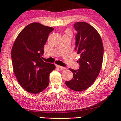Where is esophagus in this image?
<instances>
[{
  "label": "esophagus",
  "instance_id": "obj_1",
  "mask_svg": "<svg viewBox=\"0 0 121 121\" xmlns=\"http://www.w3.org/2000/svg\"><path fill=\"white\" fill-rule=\"evenodd\" d=\"M56 67H57V68L60 69H66L65 67H62V66H59V65H56Z\"/></svg>",
  "mask_w": 121,
  "mask_h": 121
}]
</instances>
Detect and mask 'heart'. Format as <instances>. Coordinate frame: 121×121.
Returning <instances> with one entry per match:
<instances>
[{
	"mask_svg": "<svg viewBox=\"0 0 121 121\" xmlns=\"http://www.w3.org/2000/svg\"><path fill=\"white\" fill-rule=\"evenodd\" d=\"M69 34H70V33H69Z\"/></svg>",
	"mask_w": 121,
	"mask_h": 121,
	"instance_id": "obj_1",
	"label": "heart"
}]
</instances>
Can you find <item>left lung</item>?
I'll return each mask as SVG.
<instances>
[{
  "instance_id": "1",
  "label": "left lung",
  "mask_w": 121,
  "mask_h": 121,
  "mask_svg": "<svg viewBox=\"0 0 121 121\" xmlns=\"http://www.w3.org/2000/svg\"><path fill=\"white\" fill-rule=\"evenodd\" d=\"M76 34L75 50L80 57L78 70L69 68L73 78L66 85L75 91H82L90 87L97 78L102 67L103 46L101 36L92 26L85 22L74 24Z\"/></svg>"
}]
</instances>
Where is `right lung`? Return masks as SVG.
Wrapping results in <instances>:
<instances>
[{
  "mask_svg": "<svg viewBox=\"0 0 121 121\" xmlns=\"http://www.w3.org/2000/svg\"><path fill=\"white\" fill-rule=\"evenodd\" d=\"M52 27L33 22L26 26L14 42L11 59L14 75L24 90L38 93L48 87L50 73L55 69L53 64L42 60L44 46Z\"/></svg>",
  "mask_w": 121,
  "mask_h": 121,
  "instance_id": "right-lung-1",
  "label": "right lung"
}]
</instances>
